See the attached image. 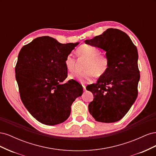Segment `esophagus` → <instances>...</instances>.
Returning <instances> with one entry per match:
<instances>
[{"label":"esophagus","mask_w":156,"mask_h":156,"mask_svg":"<svg viewBox=\"0 0 156 156\" xmlns=\"http://www.w3.org/2000/svg\"><path fill=\"white\" fill-rule=\"evenodd\" d=\"M83 90L85 91L86 90V86L84 85V84H83Z\"/></svg>","instance_id":"34e87169"}]
</instances>
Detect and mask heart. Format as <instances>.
<instances>
[{"instance_id": "heart-1", "label": "heart", "mask_w": 156, "mask_h": 156, "mask_svg": "<svg viewBox=\"0 0 156 156\" xmlns=\"http://www.w3.org/2000/svg\"><path fill=\"white\" fill-rule=\"evenodd\" d=\"M79 60L85 62L83 65V72L69 75L70 79H77L81 83L90 82L94 75L100 77L105 75L109 67V60L106 56L101 54V50L97 47L83 45L76 50ZM64 65L69 72H75L77 67V60L72 55H68L64 60Z\"/></svg>"}]
</instances>
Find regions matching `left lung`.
I'll list each match as a JSON object with an SVG mask.
<instances>
[{
  "mask_svg": "<svg viewBox=\"0 0 156 156\" xmlns=\"http://www.w3.org/2000/svg\"><path fill=\"white\" fill-rule=\"evenodd\" d=\"M84 42L104 50L109 60L106 73L88 88L94 97L88 111L98 122L119 121L128 112L138 95L137 49L126 33L116 29H108Z\"/></svg>",
  "mask_w": 156,
  "mask_h": 156,
  "instance_id": "8db88e82",
  "label": "left lung"
}]
</instances>
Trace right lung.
I'll use <instances>...</instances> for the list:
<instances>
[{"mask_svg":"<svg viewBox=\"0 0 156 156\" xmlns=\"http://www.w3.org/2000/svg\"><path fill=\"white\" fill-rule=\"evenodd\" d=\"M79 43L60 44L49 36L38 37L23 46L18 55L16 78L21 101L30 115L41 123H62L71 106L83 94L75 81L67 77L64 60Z\"/></svg>","mask_w":156,"mask_h":156,"instance_id":"right-lung-1","label":"right lung"}]
</instances>
